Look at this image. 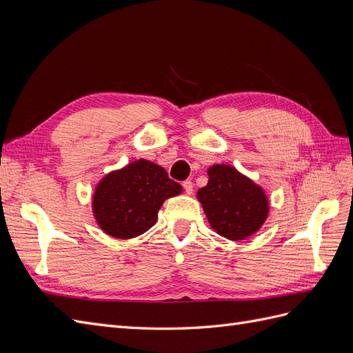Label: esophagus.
<instances>
[{"label": "esophagus", "mask_w": 353, "mask_h": 353, "mask_svg": "<svg viewBox=\"0 0 353 353\" xmlns=\"http://www.w3.org/2000/svg\"><path fill=\"white\" fill-rule=\"evenodd\" d=\"M183 187H184V190H185V193L187 194H193V181L191 179H185L184 183H183Z\"/></svg>", "instance_id": "34e87169"}]
</instances>
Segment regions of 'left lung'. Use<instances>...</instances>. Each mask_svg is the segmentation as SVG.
<instances>
[{"label": "left lung", "mask_w": 353, "mask_h": 353, "mask_svg": "<svg viewBox=\"0 0 353 353\" xmlns=\"http://www.w3.org/2000/svg\"><path fill=\"white\" fill-rule=\"evenodd\" d=\"M210 227L228 240H243L258 231L268 216L261 187L227 165L209 169V183L197 191Z\"/></svg>", "instance_id": "obj_1"}]
</instances>
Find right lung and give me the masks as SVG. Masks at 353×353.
Listing matches in <instances>:
<instances>
[{
    "instance_id": "obj_1",
    "label": "right lung",
    "mask_w": 353,
    "mask_h": 353,
    "mask_svg": "<svg viewBox=\"0 0 353 353\" xmlns=\"http://www.w3.org/2000/svg\"><path fill=\"white\" fill-rule=\"evenodd\" d=\"M181 191L163 168L138 160L109 174L95 188L94 215L109 236L134 239L154 225L163 201Z\"/></svg>"
}]
</instances>
